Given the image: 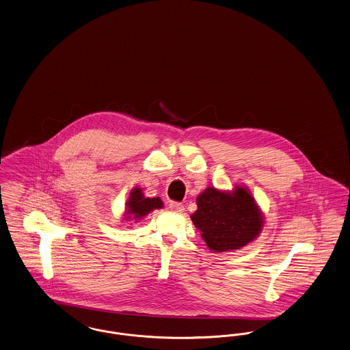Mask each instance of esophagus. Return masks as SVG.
Wrapping results in <instances>:
<instances>
[{
  "label": "esophagus",
  "instance_id": "esophagus-1",
  "mask_svg": "<svg viewBox=\"0 0 350 350\" xmlns=\"http://www.w3.org/2000/svg\"><path fill=\"white\" fill-rule=\"evenodd\" d=\"M170 211H171V212H175V213H183V212H184V205H183L182 202H175V201H172V202L170 204Z\"/></svg>",
  "mask_w": 350,
  "mask_h": 350
}]
</instances>
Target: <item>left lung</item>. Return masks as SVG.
<instances>
[{"instance_id":"left-lung-1","label":"left lung","mask_w":350,"mask_h":350,"mask_svg":"<svg viewBox=\"0 0 350 350\" xmlns=\"http://www.w3.org/2000/svg\"><path fill=\"white\" fill-rule=\"evenodd\" d=\"M191 215L195 228L213 252H232L254 242L264 228V214L251 191L235 185L232 191L205 188Z\"/></svg>"}]
</instances>
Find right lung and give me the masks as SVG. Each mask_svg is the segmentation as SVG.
I'll return each mask as SVG.
<instances>
[{
  "label": "right lung",
  "mask_w": 350,
  "mask_h": 350,
  "mask_svg": "<svg viewBox=\"0 0 350 350\" xmlns=\"http://www.w3.org/2000/svg\"><path fill=\"white\" fill-rule=\"evenodd\" d=\"M163 201L159 198H145L141 188H133L129 192V196L125 202L124 221L132 222L139 221L144 217L152 212L154 209H162Z\"/></svg>",
  "instance_id": "1"
}]
</instances>
